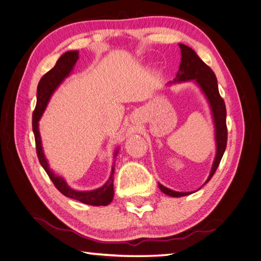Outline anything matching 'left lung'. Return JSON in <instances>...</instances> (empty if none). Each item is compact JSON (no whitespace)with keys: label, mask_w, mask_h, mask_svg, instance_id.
I'll return each instance as SVG.
<instances>
[{"label":"left lung","mask_w":261,"mask_h":261,"mask_svg":"<svg viewBox=\"0 0 261 261\" xmlns=\"http://www.w3.org/2000/svg\"><path fill=\"white\" fill-rule=\"evenodd\" d=\"M181 50V62L179 66V71L175 79L172 82H169L168 84H174V83H181V82H189L192 81L197 87L201 90L204 98L207 99L208 105L210 107L211 117L214 121V128H215V140H216V155L213 162V167L209 173L208 179L205 180V184L210 181L215 174L218 166L222 159V155L225 153V150L227 147V124H226V106L223 102L222 98L219 94V90H218L217 84V77L209 66L205 64L201 59H200L197 53L192 50L191 47L187 46L185 44H179ZM201 186V187H202ZM200 187V188H201ZM160 190L166 193V195L170 197H185L189 196L191 193L196 191L190 192H179L169 189V188L162 186L159 184Z\"/></svg>","instance_id":"1"}]
</instances>
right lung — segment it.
<instances>
[{
    "label": "right lung",
    "mask_w": 261,
    "mask_h": 261,
    "mask_svg": "<svg viewBox=\"0 0 261 261\" xmlns=\"http://www.w3.org/2000/svg\"><path fill=\"white\" fill-rule=\"evenodd\" d=\"M79 59V51H68L63 53L61 57L59 58L57 64L54 68L45 73L41 77V80L38 84V94H36V107L33 112V120H32V128L35 138V145H36V153H38V158L43 167L45 172L48 177L52 180V182L56 186L57 189L64 195L65 197H69L71 199L77 200L82 203L90 204V205H108L112 201L114 196L113 190V174H114V166L116 162H113L111 174L109 177L107 182L101 186L100 188H96L94 190H87V191H80L75 190L71 188L63 177L54 173L48 167V162L45 158L43 147H42L40 130H39V121L43 114L45 108L47 106L48 101H50L51 96L56 92V90L60 87L66 77H68L72 70H73L74 65ZM119 152V148L114 151V156L116 158Z\"/></svg>",
    "instance_id": "add662e5"
}]
</instances>
